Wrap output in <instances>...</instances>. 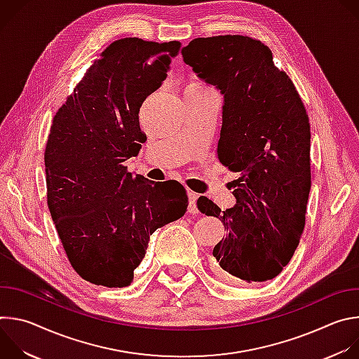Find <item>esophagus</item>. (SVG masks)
Wrapping results in <instances>:
<instances>
[{
    "label": "esophagus",
    "mask_w": 359,
    "mask_h": 359,
    "mask_svg": "<svg viewBox=\"0 0 359 359\" xmlns=\"http://www.w3.org/2000/svg\"><path fill=\"white\" fill-rule=\"evenodd\" d=\"M187 196H189V212L190 213H198V209H197V193L191 191V190H187Z\"/></svg>",
    "instance_id": "esophagus-1"
}]
</instances>
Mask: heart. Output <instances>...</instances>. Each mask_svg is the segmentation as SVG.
I'll return each instance as SVG.
<instances>
[{
	"instance_id": "1",
	"label": "heart",
	"mask_w": 359,
	"mask_h": 359,
	"mask_svg": "<svg viewBox=\"0 0 359 359\" xmlns=\"http://www.w3.org/2000/svg\"><path fill=\"white\" fill-rule=\"evenodd\" d=\"M186 89H196V90L198 89V90H200V89H208V86L201 85V83H200V82H197V81H191V82L187 85V88H186Z\"/></svg>"
}]
</instances>
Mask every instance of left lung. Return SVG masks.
I'll use <instances>...</instances> for the list:
<instances>
[{
  "instance_id": "obj_1",
  "label": "left lung",
  "mask_w": 359,
  "mask_h": 359,
  "mask_svg": "<svg viewBox=\"0 0 359 359\" xmlns=\"http://www.w3.org/2000/svg\"><path fill=\"white\" fill-rule=\"evenodd\" d=\"M184 64L223 95L217 156L238 173L236 204L208 197L197 208L219 217L226 237L213 248L219 269L243 283L277 277L290 263L305 224L311 187L309 115L269 46L243 35L196 38L182 49Z\"/></svg>"
}]
</instances>
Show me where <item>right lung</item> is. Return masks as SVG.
Segmentation results:
<instances>
[{
    "instance_id": "1",
    "label": "right lung",
    "mask_w": 359,
    "mask_h": 359,
    "mask_svg": "<svg viewBox=\"0 0 359 359\" xmlns=\"http://www.w3.org/2000/svg\"><path fill=\"white\" fill-rule=\"evenodd\" d=\"M180 42H112L54 116L45 147L46 197L64 250L86 281L126 287L151 233L187 210L179 182L126 170L146 136L139 109L161 88Z\"/></svg>"
}]
</instances>
